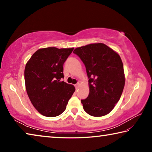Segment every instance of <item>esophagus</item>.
Segmentation results:
<instances>
[{
    "label": "esophagus",
    "mask_w": 152,
    "mask_h": 152,
    "mask_svg": "<svg viewBox=\"0 0 152 152\" xmlns=\"http://www.w3.org/2000/svg\"><path fill=\"white\" fill-rule=\"evenodd\" d=\"M80 86V84L79 83H77L76 84H75V88L77 89V88H78V87Z\"/></svg>",
    "instance_id": "34e87169"
}]
</instances>
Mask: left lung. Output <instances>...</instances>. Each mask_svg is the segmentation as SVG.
<instances>
[{"label":"left lung","mask_w":152,"mask_h":152,"mask_svg":"<svg viewBox=\"0 0 152 152\" xmlns=\"http://www.w3.org/2000/svg\"><path fill=\"white\" fill-rule=\"evenodd\" d=\"M74 53L86 67L89 94L81 100L83 109L93 117L104 116L119 101L125 78L119 55L104 43H91L77 48Z\"/></svg>","instance_id":"left-lung-1"}]
</instances>
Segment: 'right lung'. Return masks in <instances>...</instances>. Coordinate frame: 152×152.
I'll list each match as a JSON object with an SVG mask.
<instances>
[{"instance_id":"1","label":"right lung","mask_w":152,"mask_h":152,"mask_svg":"<svg viewBox=\"0 0 152 152\" xmlns=\"http://www.w3.org/2000/svg\"><path fill=\"white\" fill-rule=\"evenodd\" d=\"M74 48H42L36 51L25 68V83L31 102L43 116L56 117L66 109L75 91L72 84L61 81L63 65Z\"/></svg>"}]
</instances>
